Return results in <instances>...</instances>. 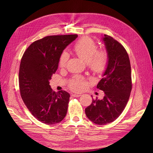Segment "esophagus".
Masks as SVG:
<instances>
[{"instance_id": "34e87169", "label": "esophagus", "mask_w": 153, "mask_h": 153, "mask_svg": "<svg viewBox=\"0 0 153 153\" xmlns=\"http://www.w3.org/2000/svg\"><path fill=\"white\" fill-rule=\"evenodd\" d=\"M72 96H73V97H80V96H81V94H72Z\"/></svg>"}]
</instances>
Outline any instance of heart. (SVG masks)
Returning a JSON list of instances; mask_svg holds the SVG:
<instances>
[{"instance_id": "b5f03b06", "label": "heart", "mask_w": 153, "mask_h": 153, "mask_svg": "<svg viewBox=\"0 0 153 153\" xmlns=\"http://www.w3.org/2000/svg\"><path fill=\"white\" fill-rule=\"evenodd\" d=\"M74 50L76 54L85 63L88 64L91 69L96 73H102L107 68L108 56L105 51L98 50L96 43L89 37H83L76 43ZM69 55L64 51L60 56L59 64L61 67L66 65ZM87 85L84 79L74 80L71 83V87L76 91H81Z\"/></svg>"}]
</instances>
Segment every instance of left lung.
Listing matches in <instances>:
<instances>
[{
	"instance_id": "obj_1",
	"label": "left lung",
	"mask_w": 153,
	"mask_h": 153,
	"mask_svg": "<svg viewBox=\"0 0 153 153\" xmlns=\"http://www.w3.org/2000/svg\"><path fill=\"white\" fill-rule=\"evenodd\" d=\"M102 40L108 61L97 87L104 92V97L101 100L93 99L85 109L87 118L99 125L113 122L120 115L129 100L132 88L130 62L124 47L107 35Z\"/></svg>"
}]
</instances>
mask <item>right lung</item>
<instances>
[{
	"mask_svg": "<svg viewBox=\"0 0 153 153\" xmlns=\"http://www.w3.org/2000/svg\"><path fill=\"white\" fill-rule=\"evenodd\" d=\"M77 38L46 36L31 44L22 56L19 75L22 99L31 114L46 125L58 123L66 115L70 94L53 91L50 81L63 50Z\"/></svg>",
	"mask_w": 153,
	"mask_h": 153,
	"instance_id": "right-lung-1",
	"label": "right lung"
}]
</instances>
